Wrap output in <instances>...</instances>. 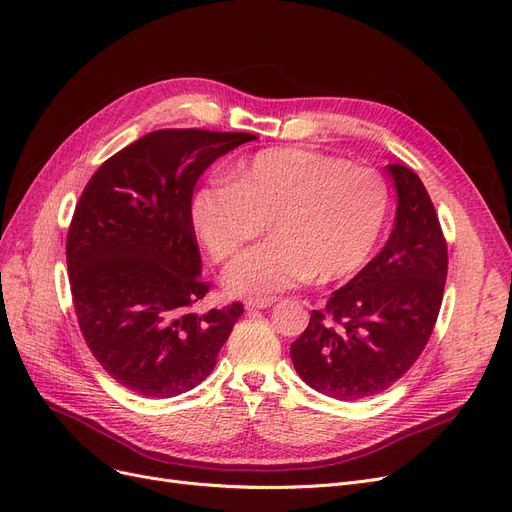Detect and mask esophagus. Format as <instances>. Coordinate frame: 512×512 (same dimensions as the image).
Wrapping results in <instances>:
<instances>
[{
    "mask_svg": "<svg viewBox=\"0 0 512 512\" xmlns=\"http://www.w3.org/2000/svg\"><path fill=\"white\" fill-rule=\"evenodd\" d=\"M273 302H275L273 298H245L243 306H245V311H262V309H267V306H271Z\"/></svg>",
    "mask_w": 512,
    "mask_h": 512,
    "instance_id": "34e87169",
    "label": "esophagus"
}]
</instances>
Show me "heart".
Segmentation results:
<instances>
[{
	"instance_id": "heart-1",
	"label": "heart",
	"mask_w": 512,
	"mask_h": 512,
	"mask_svg": "<svg viewBox=\"0 0 512 512\" xmlns=\"http://www.w3.org/2000/svg\"><path fill=\"white\" fill-rule=\"evenodd\" d=\"M391 208L372 168L306 149H269L243 161L229 185L195 193L193 227L216 262L264 233L271 239L224 273L235 294H275L317 279L340 281L370 260Z\"/></svg>"
}]
</instances>
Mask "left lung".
Segmentation results:
<instances>
[{
	"mask_svg": "<svg viewBox=\"0 0 512 512\" xmlns=\"http://www.w3.org/2000/svg\"><path fill=\"white\" fill-rule=\"evenodd\" d=\"M397 189L395 229L382 252L313 311L292 344L298 376L340 401L372 397L420 357L439 317L447 243L422 180L388 163Z\"/></svg>",
	"mask_w": 512,
	"mask_h": 512,
	"instance_id": "obj_1",
	"label": "left lung"
}]
</instances>
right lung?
Returning a JSON list of instances; mask_svg holds the SVG:
<instances>
[{"mask_svg": "<svg viewBox=\"0 0 512 512\" xmlns=\"http://www.w3.org/2000/svg\"><path fill=\"white\" fill-rule=\"evenodd\" d=\"M248 132L155 130L88 180L67 233L75 315L105 372L142 397L170 399L206 380L241 302L208 313L191 218L193 189Z\"/></svg>", "mask_w": 512, "mask_h": 512, "instance_id": "1", "label": "right lung"}]
</instances>
